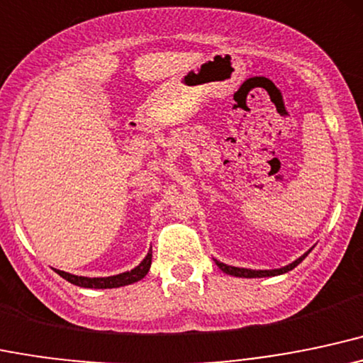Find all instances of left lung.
I'll return each instance as SVG.
<instances>
[{
    "label": "left lung",
    "mask_w": 363,
    "mask_h": 363,
    "mask_svg": "<svg viewBox=\"0 0 363 363\" xmlns=\"http://www.w3.org/2000/svg\"><path fill=\"white\" fill-rule=\"evenodd\" d=\"M308 252H311V250H308ZM308 252H307V254H305V255H302V257H300V259H296L295 262H291L290 266L281 267V269H272V271H252V269H242V267H231V266H226V264L218 262V260H216V264H218L219 269H221L223 272H226V274H230V276H238V278H266V276H278V274H283V272L291 271L293 267L298 266V264L302 262V260H303L305 257H307Z\"/></svg>",
    "instance_id": "left-lung-1"
}]
</instances>
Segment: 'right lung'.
I'll list each match as a JSON object with an SVG mask.
<instances>
[{
  "instance_id": "add662e5",
  "label": "right lung",
  "mask_w": 363,
  "mask_h": 363,
  "mask_svg": "<svg viewBox=\"0 0 363 363\" xmlns=\"http://www.w3.org/2000/svg\"><path fill=\"white\" fill-rule=\"evenodd\" d=\"M150 262H152V250L149 252L147 257L142 260V262L138 264L135 269L123 272V274L109 276V278H84V276H73V274H68V272L58 271V269H56V272H58L61 278L67 279L68 283L77 284V286H82V288H118V286H125V284H132V283H135V281H140L149 272Z\"/></svg>"
}]
</instances>
